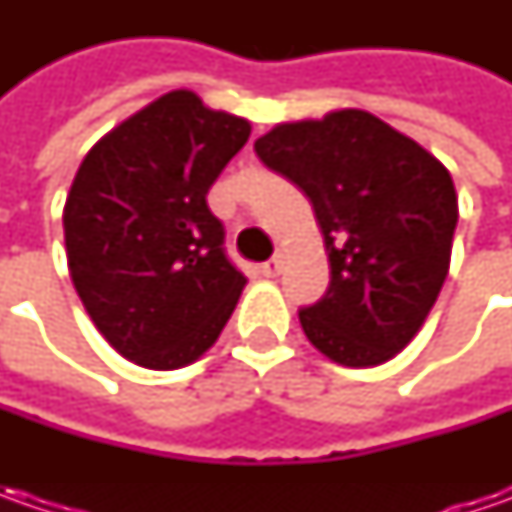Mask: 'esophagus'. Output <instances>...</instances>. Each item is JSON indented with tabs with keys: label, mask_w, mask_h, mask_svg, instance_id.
Wrapping results in <instances>:
<instances>
[{
	"label": "esophagus",
	"mask_w": 512,
	"mask_h": 512,
	"mask_svg": "<svg viewBox=\"0 0 512 512\" xmlns=\"http://www.w3.org/2000/svg\"><path fill=\"white\" fill-rule=\"evenodd\" d=\"M282 270H285V256H282V253H279V256H273L270 262H265V265H262V273H265L267 279H276Z\"/></svg>",
	"instance_id": "obj_1"
}]
</instances>
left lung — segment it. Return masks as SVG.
<instances>
[{"mask_svg":"<svg viewBox=\"0 0 512 512\" xmlns=\"http://www.w3.org/2000/svg\"><path fill=\"white\" fill-rule=\"evenodd\" d=\"M267 168L313 202L330 287L299 310L310 344L344 367H376L422 330L450 270L459 199L442 162L373 113L282 122L256 139Z\"/></svg>","mask_w":512,"mask_h":512,"instance_id":"obj_1","label":"left lung"}]
</instances>
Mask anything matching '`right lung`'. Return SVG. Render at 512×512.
Returning a JSON list of instances; mask_svg holds the SVG:
<instances>
[{
  "instance_id": "right-lung-1",
  "label": "right lung",
  "mask_w": 512,
  "mask_h": 512,
  "mask_svg": "<svg viewBox=\"0 0 512 512\" xmlns=\"http://www.w3.org/2000/svg\"><path fill=\"white\" fill-rule=\"evenodd\" d=\"M250 122L170 90L105 133L70 185L62 225L73 287L128 362L176 370L219 339L247 279L227 262L207 190Z\"/></svg>"
}]
</instances>
